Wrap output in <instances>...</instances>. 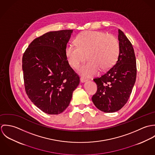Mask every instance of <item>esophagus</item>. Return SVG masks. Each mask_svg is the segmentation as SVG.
<instances>
[{
	"instance_id": "esophagus-1",
	"label": "esophagus",
	"mask_w": 155,
	"mask_h": 155,
	"mask_svg": "<svg viewBox=\"0 0 155 155\" xmlns=\"http://www.w3.org/2000/svg\"><path fill=\"white\" fill-rule=\"evenodd\" d=\"M80 81H81V83H84V82H85L87 81V80L86 79H84V78H82V77H81V78H80Z\"/></svg>"
}]
</instances>
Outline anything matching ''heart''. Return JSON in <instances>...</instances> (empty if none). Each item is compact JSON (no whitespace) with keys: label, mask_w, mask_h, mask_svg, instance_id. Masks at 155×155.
<instances>
[{"label":"heart","mask_w":155,"mask_h":155,"mask_svg":"<svg viewBox=\"0 0 155 155\" xmlns=\"http://www.w3.org/2000/svg\"><path fill=\"white\" fill-rule=\"evenodd\" d=\"M76 43L77 45H67L66 56L69 65L73 68H77L87 58L88 61L79 69L86 77L95 75L99 70L110 68L119 54L120 45L117 38L103 31H84L77 36Z\"/></svg>","instance_id":"b5f03b06"}]
</instances>
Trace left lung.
<instances>
[{
    "instance_id": "left-lung-1",
    "label": "left lung",
    "mask_w": 155,
    "mask_h": 155,
    "mask_svg": "<svg viewBox=\"0 0 155 155\" xmlns=\"http://www.w3.org/2000/svg\"><path fill=\"white\" fill-rule=\"evenodd\" d=\"M120 49L117 61L109 70L94 81L97 91L92 100L95 107L106 113L121 109L128 101L136 80V59L133 45L118 30Z\"/></svg>"
}]
</instances>
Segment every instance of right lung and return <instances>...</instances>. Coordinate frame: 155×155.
I'll return each instance as SVG.
<instances>
[{"label": "right lung", "instance_id": "add662e5", "mask_svg": "<svg viewBox=\"0 0 155 155\" xmlns=\"http://www.w3.org/2000/svg\"><path fill=\"white\" fill-rule=\"evenodd\" d=\"M72 33L73 30L48 32L34 39L22 56L27 95L36 106L49 114H58L66 109L80 82L66 56Z\"/></svg>", "mask_w": 155, "mask_h": 155}]
</instances>
